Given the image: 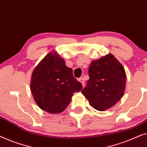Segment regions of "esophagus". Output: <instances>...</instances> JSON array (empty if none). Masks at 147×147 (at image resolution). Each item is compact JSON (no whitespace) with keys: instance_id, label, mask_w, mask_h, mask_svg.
Segmentation results:
<instances>
[{"instance_id":"obj_1","label":"esophagus","mask_w":147,"mask_h":147,"mask_svg":"<svg viewBox=\"0 0 147 147\" xmlns=\"http://www.w3.org/2000/svg\"><path fill=\"white\" fill-rule=\"evenodd\" d=\"M78 81L79 82H80L82 83V86H84V84H85V82H84V78L83 77H80V78H78Z\"/></svg>"}]
</instances>
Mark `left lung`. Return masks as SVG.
Masks as SVG:
<instances>
[{
  "mask_svg": "<svg viewBox=\"0 0 147 147\" xmlns=\"http://www.w3.org/2000/svg\"><path fill=\"white\" fill-rule=\"evenodd\" d=\"M89 80L82 90L90 105L98 111H106L117 103L125 90L126 76L123 65L111 54L91 62Z\"/></svg>",
  "mask_w": 147,
  "mask_h": 147,
  "instance_id": "1",
  "label": "left lung"
}]
</instances>
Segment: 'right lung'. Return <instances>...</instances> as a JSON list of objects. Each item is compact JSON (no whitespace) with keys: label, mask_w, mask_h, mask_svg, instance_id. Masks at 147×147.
Wrapping results in <instances>:
<instances>
[{"label":"right lung","mask_w":147,"mask_h":147,"mask_svg":"<svg viewBox=\"0 0 147 147\" xmlns=\"http://www.w3.org/2000/svg\"><path fill=\"white\" fill-rule=\"evenodd\" d=\"M82 88L73 76V70L56 52L49 53L35 67L30 90L35 102L51 114L61 113L71 102L73 93Z\"/></svg>","instance_id":"obj_1"}]
</instances>
